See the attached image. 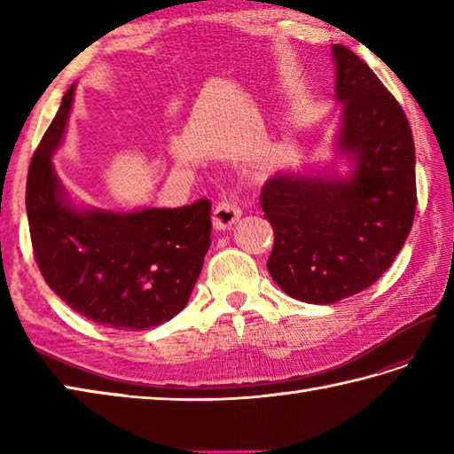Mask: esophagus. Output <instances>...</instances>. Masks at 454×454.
Listing matches in <instances>:
<instances>
[{
  "mask_svg": "<svg viewBox=\"0 0 454 454\" xmlns=\"http://www.w3.org/2000/svg\"><path fill=\"white\" fill-rule=\"evenodd\" d=\"M242 216V208L238 207V202L232 199H220L212 212V222L218 230H228L232 228L236 222Z\"/></svg>",
  "mask_w": 454,
  "mask_h": 454,
  "instance_id": "1",
  "label": "esophagus"
}]
</instances>
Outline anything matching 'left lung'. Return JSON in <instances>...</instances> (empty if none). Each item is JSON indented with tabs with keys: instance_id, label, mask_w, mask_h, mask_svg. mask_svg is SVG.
<instances>
[{
	"instance_id": "obj_1",
	"label": "left lung",
	"mask_w": 454,
	"mask_h": 454,
	"mask_svg": "<svg viewBox=\"0 0 454 454\" xmlns=\"http://www.w3.org/2000/svg\"><path fill=\"white\" fill-rule=\"evenodd\" d=\"M337 148L349 177L275 176L262 208L275 232L267 269L301 302L333 304L379 281L406 242L418 205L406 113L347 46L333 44Z\"/></svg>"
}]
</instances>
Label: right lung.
Returning <instances> with one entry per match:
<instances>
[{
  "mask_svg": "<svg viewBox=\"0 0 454 454\" xmlns=\"http://www.w3.org/2000/svg\"><path fill=\"white\" fill-rule=\"evenodd\" d=\"M74 88L28 166L25 202L36 265L46 285L88 320L150 330L189 302L210 247V200L124 215L70 205L51 158L64 138Z\"/></svg>",
  "mask_w": 454,
  "mask_h": 454,
  "instance_id": "right-lung-1",
  "label": "right lung"
}]
</instances>
